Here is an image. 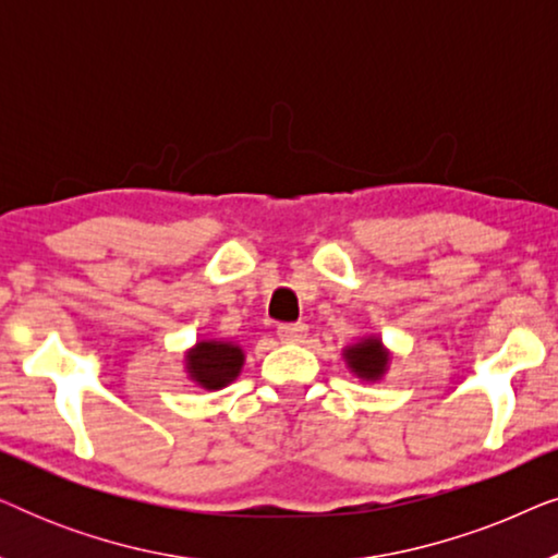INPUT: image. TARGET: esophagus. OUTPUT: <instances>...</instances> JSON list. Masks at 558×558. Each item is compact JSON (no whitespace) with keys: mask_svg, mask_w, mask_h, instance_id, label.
<instances>
[{"mask_svg":"<svg viewBox=\"0 0 558 558\" xmlns=\"http://www.w3.org/2000/svg\"><path fill=\"white\" fill-rule=\"evenodd\" d=\"M277 335L284 342H304V338H307V325H302V323L279 325L277 327Z\"/></svg>","mask_w":558,"mask_h":558,"instance_id":"34e87169","label":"esophagus"}]
</instances>
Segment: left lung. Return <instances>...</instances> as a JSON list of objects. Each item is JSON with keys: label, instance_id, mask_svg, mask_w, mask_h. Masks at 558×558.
I'll return each mask as SVG.
<instances>
[{"label": "left lung", "instance_id": "1", "mask_svg": "<svg viewBox=\"0 0 558 558\" xmlns=\"http://www.w3.org/2000/svg\"><path fill=\"white\" fill-rule=\"evenodd\" d=\"M342 361L348 371L363 384H378L391 368V350L384 345L380 335H365L342 348Z\"/></svg>", "mask_w": 558, "mask_h": 558}]
</instances>
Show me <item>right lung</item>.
Listing matches in <instances>:
<instances>
[{
    "label": "right lung",
    "mask_w": 558,
    "mask_h": 558,
    "mask_svg": "<svg viewBox=\"0 0 558 558\" xmlns=\"http://www.w3.org/2000/svg\"><path fill=\"white\" fill-rule=\"evenodd\" d=\"M246 353L233 340H197L185 350V373L197 388L220 391L241 376Z\"/></svg>",
    "instance_id": "right-lung-1"
}]
</instances>
